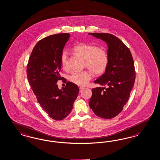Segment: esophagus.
Masks as SVG:
<instances>
[{"label": "esophagus", "mask_w": 160, "mask_h": 160, "mask_svg": "<svg viewBox=\"0 0 160 160\" xmlns=\"http://www.w3.org/2000/svg\"><path fill=\"white\" fill-rule=\"evenodd\" d=\"M79 89H80V92H82L83 91V90L84 89V88H83V87H80V88H79Z\"/></svg>", "instance_id": "esophagus-1"}]
</instances>
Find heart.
<instances>
[{
    "label": "heart",
    "mask_w": 160,
    "mask_h": 160,
    "mask_svg": "<svg viewBox=\"0 0 160 160\" xmlns=\"http://www.w3.org/2000/svg\"><path fill=\"white\" fill-rule=\"evenodd\" d=\"M72 51L83 58V64L96 75L104 73L109 65V55L106 50L92 44L81 42L75 45ZM61 64L63 68H67V55L63 51L61 55ZM92 78V73L88 70L74 72L68 76V80L78 86L87 84Z\"/></svg>",
    "instance_id": "obj_1"
}]
</instances>
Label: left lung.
Segmentation results:
<instances>
[{
	"instance_id": "obj_1",
	"label": "left lung",
	"mask_w": 160,
	"mask_h": 160,
	"mask_svg": "<svg viewBox=\"0 0 160 160\" xmlns=\"http://www.w3.org/2000/svg\"><path fill=\"white\" fill-rule=\"evenodd\" d=\"M105 41L108 46L109 65L105 73L94 81L104 88L92 89L88 103L96 116L112 119L127 104L135 80L131 52L121 40L109 33H89Z\"/></svg>"
}]
</instances>
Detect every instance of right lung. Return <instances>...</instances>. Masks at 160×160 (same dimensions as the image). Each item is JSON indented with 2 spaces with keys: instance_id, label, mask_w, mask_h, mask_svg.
I'll list each match as a JSON object with an SVG mask.
<instances>
[{
  "instance_id": "1",
  "label": "right lung",
  "mask_w": 160,
  "mask_h": 160,
  "mask_svg": "<svg viewBox=\"0 0 160 160\" xmlns=\"http://www.w3.org/2000/svg\"><path fill=\"white\" fill-rule=\"evenodd\" d=\"M70 37L69 33H57L41 39L33 47L27 65L28 82L41 106L53 119L61 121L72 109L79 88L68 82L60 90L61 55Z\"/></svg>"
}]
</instances>
